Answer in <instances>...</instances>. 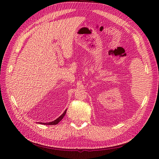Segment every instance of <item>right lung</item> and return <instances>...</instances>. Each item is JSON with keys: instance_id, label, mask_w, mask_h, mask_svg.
I'll list each match as a JSON object with an SVG mask.
<instances>
[{"instance_id": "right-lung-1", "label": "right lung", "mask_w": 159, "mask_h": 159, "mask_svg": "<svg viewBox=\"0 0 159 159\" xmlns=\"http://www.w3.org/2000/svg\"><path fill=\"white\" fill-rule=\"evenodd\" d=\"M66 111H67V110H66V111L64 112V113H63V114L61 115V116H60L59 118H58L57 120H54L53 122H48V123H42V122H40V124H44V125H45H45H56V124H58V122H61V120H62L63 117L65 116L66 113Z\"/></svg>"}]
</instances>
